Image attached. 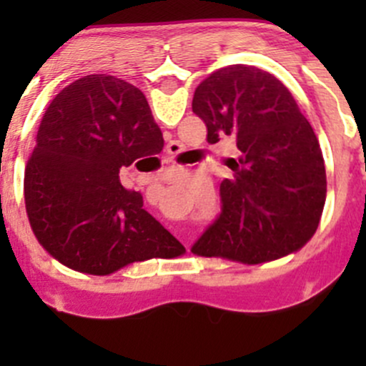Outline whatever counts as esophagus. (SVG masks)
<instances>
[{"label":"esophagus","instance_id":"esophagus-1","mask_svg":"<svg viewBox=\"0 0 366 366\" xmlns=\"http://www.w3.org/2000/svg\"><path fill=\"white\" fill-rule=\"evenodd\" d=\"M179 150H180V145L177 142L168 143V147H166V152H168L169 159H173V157H175V154H179Z\"/></svg>","mask_w":366,"mask_h":366}]
</instances>
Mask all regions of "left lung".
I'll return each mask as SVG.
<instances>
[{"label":"left lung","instance_id":"obj_1","mask_svg":"<svg viewBox=\"0 0 366 366\" xmlns=\"http://www.w3.org/2000/svg\"><path fill=\"white\" fill-rule=\"evenodd\" d=\"M207 142L234 136L237 159L221 182L223 209L193 253L262 264L296 253L317 232L326 204L319 139L289 88L253 65L214 70L194 90Z\"/></svg>","mask_w":366,"mask_h":366}]
</instances>
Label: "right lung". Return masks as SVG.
I'll use <instances>...</instances> for the list:
<instances>
[{
    "label": "right lung",
    "instance_id": "1",
    "mask_svg": "<svg viewBox=\"0 0 366 366\" xmlns=\"http://www.w3.org/2000/svg\"><path fill=\"white\" fill-rule=\"evenodd\" d=\"M164 147L145 95L108 74L65 86L36 132L24 169L29 227L54 260L108 276L134 262L173 258L184 246L120 184L122 168Z\"/></svg>",
    "mask_w": 366,
    "mask_h": 366
}]
</instances>
